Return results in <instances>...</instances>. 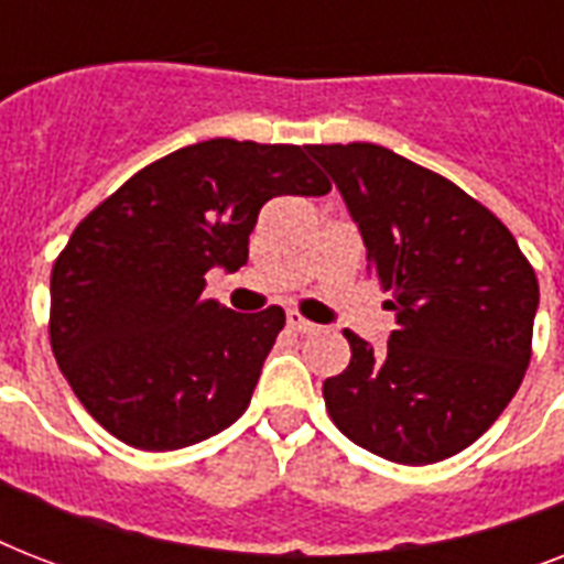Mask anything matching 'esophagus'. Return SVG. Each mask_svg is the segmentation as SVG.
<instances>
[{
  "label": "esophagus",
  "mask_w": 564,
  "mask_h": 564,
  "mask_svg": "<svg viewBox=\"0 0 564 564\" xmlns=\"http://www.w3.org/2000/svg\"><path fill=\"white\" fill-rule=\"evenodd\" d=\"M286 325H290L292 330H299V334H313V330H318V325H313L310 318H304L301 313H295V310L286 313Z\"/></svg>",
  "instance_id": "obj_1"
}]
</instances>
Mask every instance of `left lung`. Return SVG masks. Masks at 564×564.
Listing matches in <instances>:
<instances>
[{
  "mask_svg": "<svg viewBox=\"0 0 564 564\" xmlns=\"http://www.w3.org/2000/svg\"><path fill=\"white\" fill-rule=\"evenodd\" d=\"M360 228L394 330L325 380L330 419L389 463L430 465L477 442L524 380L539 281L509 228L436 172L375 143L307 145Z\"/></svg>",
  "mask_w": 564,
  "mask_h": 564,
  "instance_id": "obj_1",
  "label": "left lung"
}]
</instances>
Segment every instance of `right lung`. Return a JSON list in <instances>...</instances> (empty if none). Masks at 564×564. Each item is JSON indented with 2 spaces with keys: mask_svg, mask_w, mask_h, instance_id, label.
<instances>
[{
  "mask_svg": "<svg viewBox=\"0 0 564 564\" xmlns=\"http://www.w3.org/2000/svg\"><path fill=\"white\" fill-rule=\"evenodd\" d=\"M301 145L207 140L128 178L73 230L52 269L48 336L84 410L140 451H178L246 412L283 330L281 307L204 299L237 272L274 195H325Z\"/></svg>",
  "mask_w": 564,
  "mask_h": 564,
  "instance_id": "right-lung-1",
  "label": "right lung"
}]
</instances>
